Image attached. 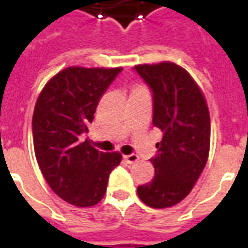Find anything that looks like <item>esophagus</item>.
Returning a JSON list of instances; mask_svg holds the SVG:
<instances>
[{
  "instance_id": "1",
  "label": "esophagus",
  "mask_w": 248,
  "mask_h": 248,
  "mask_svg": "<svg viewBox=\"0 0 248 248\" xmlns=\"http://www.w3.org/2000/svg\"><path fill=\"white\" fill-rule=\"evenodd\" d=\"M138 155H135V154H130V155H124V161L126 162V163H135V162H138Z\"/></svg>"
}]
</instances>
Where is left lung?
I'll list each match as a JSON object with an SVG mask.
<instances>
[{
  "mask_svg": "<svg viewBox=\"0 0 248 248\" xmlns=\"http://www.w3.org/2000/svg\"><path fill=\"white\" fill-rule=\"evenodd\" d=\"M134 70L153 92V124L163 133L150 159L155 177L137 192L150 207H171L190 194L206 166L210 113L201 89L181 66L161 62Z\"/></svg>",
  "mask_w": 248,
  "mask_h": 248,
  "instance_id": "8db88e82",
  "label": "left lung"
}]
</instances>
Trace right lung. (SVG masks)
<instances>
[{"instance_id":"add662e5","label":"right lung","mask_w":248,"mask_h":248,"mask_svg":"<svg viewBox=\"0 0 248 248\" xmlns=\"http://www.w3.org/2000/svg\"><path fill=\"white\" fill-rule=\"evenodd\" d=\"M121 71L71 66L46 83L35 103L31 129L38 166L51 190L77 207L102 199L108 175L122 159L85 140L98 102Z\"/></svg>"}]
</instances>
